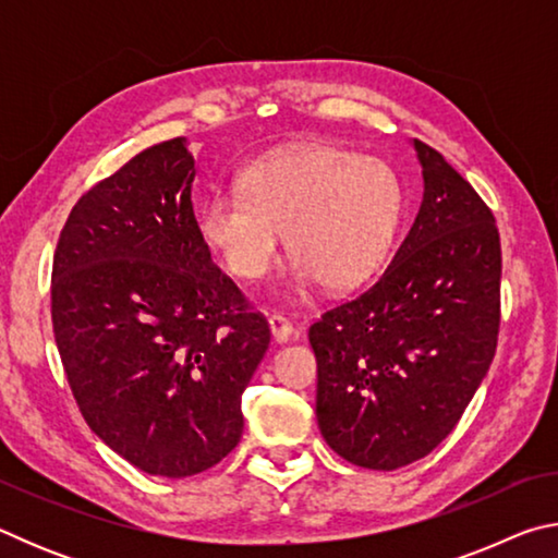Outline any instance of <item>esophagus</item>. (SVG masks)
<instances>
[{
	"label": "esophagus",
	"instance_id": "34e87169",
	"mask_svg": "<svg viewBox=\"0 0 558 558\" xmlns=\"http://www.w3.org/2000/svg\"><path fill=\"white\" fill-rule=\"evenodd\" d=\"M268 325H270V335H272V339H276V342H288V339H292V335H295V327H292V323L288 317H282V315H270L268 317Z\"/></svg>",
	"mask_w": 558,
	"mask_h": 558
}]
</instances>
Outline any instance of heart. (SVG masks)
<instances>
[{"mask_svg":"<svg viewBox=\"0 0 558 558\" xmlns=\"http://www.w3.org/2000/svg\"><path fill=\"white\" fill-rule=\"evenodd\" d=\"M403 219V184L379 157L307 145L243 169L239 194L214 192L196 206V233L241 282L278 260V231L305 286L342 292L369 280L393 248Z\"/></svg>","mask_w":558,"mask_h":558,"instance_id":"heart-1","label":"heart"}]
</instances>
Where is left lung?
Segmentation results:
<instances>
[{
	"label": "left lung",
	"mask_w": 558,
	"mask_h": 558,
	"mask_svg": "<svg viewBox=\"0 0 558 558\" xmlns=\"http://www.w3.org/2000/svg\"><path fill=\"white\" fill-rule=\"evenodd\" d=\"M418 216L393 260L310 327L317 426L337 456L369 470L426 458L456 428L493 364L502 248L489 206L438 149Z\"/></svg>",
	"instance_id": "obj_1"
}]
</instances>
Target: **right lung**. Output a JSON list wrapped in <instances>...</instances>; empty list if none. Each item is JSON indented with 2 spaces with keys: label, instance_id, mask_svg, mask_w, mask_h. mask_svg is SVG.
<instances>
[{
  "label": "right lung",
  "instance_id": "add662e5",
  "mask_svg": "<svg viewBox=\"0 0 558 558\" xmlns=\"http://www.w3.org/2000/svg\"><path fill=\"white\" fill-rule=\"evenodd\" d=\"M194 174L184 137L132 157L75 202L51 272L53 337L83 418L162 477L239 446L241 396L270 342L196 233Z\"/></svg>",
  "mask_w": 558,
  "mask_h": 558
}]
</instances>
